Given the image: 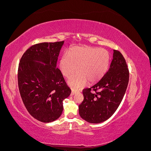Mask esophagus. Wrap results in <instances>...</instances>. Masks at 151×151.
<instances>
[{"label":"esophagus","instance_id":"obj_1","mask_svg":"<svg viewBox=\"0 0 151 151\" xmlns=\"http://www.w3.org/2000/svg\"><path fill=\"white\" fill-rule=\"evenodd\" d=\"M76 93H77V91H76V90H74V89H72V91H71V94H70V95H71V96L74 95L75 94H76Z\"/></svg>","mask_w":151,"mask_h":151}]
</instances>
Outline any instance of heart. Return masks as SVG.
Listing matches in <instances>:
<instances>
[{
  "label": "heart",
  "instance_id": "heart-1",
  "mask_svg": "<svg viewBox=\"0 0 151 151\" xmlns=\"http://www.w3.org/2000/svg\"><path fill=\"white\" fill-rule=\"evenodd\" d=\"M110 55L107 50L91 47H75L64 53L60 61L62 74L70 77L68 84L76 89H81L87 84L96 83L101 80L108 70Z\"/></svg>",
  "mask_w": 151,
  "mask_h": 151
}]
</instances>
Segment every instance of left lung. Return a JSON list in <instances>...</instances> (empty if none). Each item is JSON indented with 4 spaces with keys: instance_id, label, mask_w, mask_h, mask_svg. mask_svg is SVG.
<instances>
[{
    "instance_id": "1",
    "label": "left lung",
    "mask_w": 151,
    "mask_h": 151,
    "mask_svg": "<svg viewBox=\"0 0 151 151\" xmlns=\"http://www.w3.org/2000/svg\"><path fill=\"white\" fill-rule=\"evenodd\" d=\"M129 81V70L120 52L113 50L110 67L103 78L83 89L84 100L79 106L81 117L91 123L106 121L120 104Z\"/></svg>"
}]
</instances>
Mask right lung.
Here are the masks:
<instances>
[{"label":"right lung","instance_id":"add662e5","mask_svg":"<svg viewBox=\"0 0 151 151\" xmlns=\"http://www.w3.org/2000/svg\"><path fill=\"white\" fill-rule=\"evenodd\" d=\"M63 43L34 45L22 55L19 63L17 81L22 100L30 115L42 122H52L60 117L63 101L71 93L56 67Z\"/></svg>","mask_w":151,"mask_h":151}]
</instances>
